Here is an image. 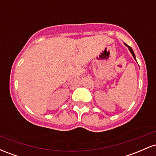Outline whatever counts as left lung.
I'll return each instance as SVG.
<instances>
[{"label":"left lung","instance_id":"obj_1","mask_svg":"<svg viewBox=\"0 0 156 156\" xmlns=\"http://www.w3.org/2000/svg\"><path fill=\"white\" fill-rule=\"evenodd\" d=\"M125 45H126V46H127V47H128V49H129V51H130V53H131V54H132V55H133V56L134 59H135L136 61V56H135V54H134V52H133V50H132V48H130V46H128V44H125Z\"/></svg>","mask_w":156,"mask_h":156}]
</instances>
